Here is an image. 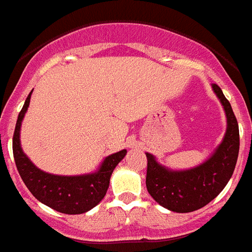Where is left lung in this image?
Wrapping results in <instances>:
<instances>
[{
  "mask_svg": "<svg viewBox=\"0 0 252 252\" xmlns=\"http://www.w3.org/2000/svg\"><path fill=\"white\" fill-rule=\"evenodd\" d=\"M226 115V132L221 144L202 164L185 171H173L159 164L146 153V188L160 206L173 212H191L204 207L221 193L236 168L239 151V129L232 106L222 91L212 84Z\"/></svg>",
  "mask_w": 252,
  "mask_h": 252,
  "instance_id": "obj_1",
  "label": "left lung"
}]
</instances>
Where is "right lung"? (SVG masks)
Here are the masks:
<instances>
[{
	"mask_svg": "<svg viewBox=\"0 0 252 252\" xmlns=\"http://www.w3.org/2000/svg\"><path fill=\"white\" fill-rule=\"evenodd\" d=\"M31 92L18 115L13 137V153L16 168L23 183L33 197L55 211L79 215L95 207L106 195L110 177L115 167L126 154V150L106 157L94 173L79 176H59L44 172L30 160L20 146V126L31 101Z\"/></svg>",
	"mask_w": 252,
	"mask_h": 252,
	"instance_id": "obj_1",
	"label": "right lung"
}]
</instances>
